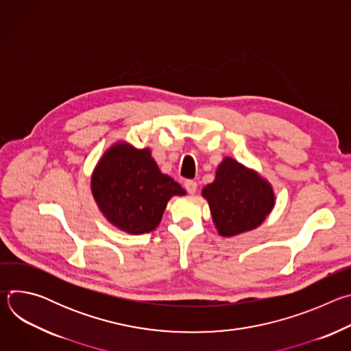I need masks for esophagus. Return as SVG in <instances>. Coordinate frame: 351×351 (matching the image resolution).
I'll return each mask as SVG.
<instances>
[{
  "mask_svg": "<svg viewBox=\"0 0 351 351\" xmlns=\"http://www.w3.org/2000/svg\"><path fill=\"white\" fill-rule=\"evenodd\" d=\"M184 187L190 194H194L197 191V182L194 180H186L184 182Z\"/></svg>",
  "mask_w": 351,
  "mask_h": 351,
  "instance_id": "1",
  "label": "esophagus"
}]
</instances>
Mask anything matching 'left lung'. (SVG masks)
Returning a JSON list of instances; mask_svg holds the SVG:
<instances>
[{"label": "left lung", "mask_w": 351, "mask_h": 351, "mask_svg": "<svg viewBox=\"0 0 351 351\" xmlns=\"http://www.w3.org/2000/svg\"><path fill=\"white\" fill-rule=\"evenodd\" d=\"M208 202L213 222L223 237L258 228L275 207L272 184L257 171L225 157L215 179L202 190Z\"/></svg>", "instance_id": "8db88e82"}]
</instances>
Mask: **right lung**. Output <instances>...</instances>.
<instances>
[{
    "label": "right lung",
    "mask_w": 351,
    "mask_h": 351,
    "mask_svg": "<svg viewBox=\"0 0 351 351\" xmlns=\"http://www.w3.org/2000/svg\"><path fill=\"white\" fill-rule=\"evenodd\" d=\"M94 202L104 218L129 234L154 230L173 195L186 190L162 173L148 147L114 143L98 160L90 180Z\"/></svg>",
    "instance_id": "1"
}]
</instances>
